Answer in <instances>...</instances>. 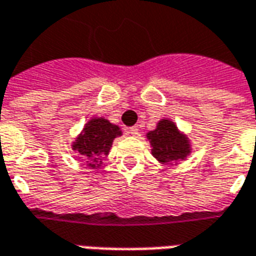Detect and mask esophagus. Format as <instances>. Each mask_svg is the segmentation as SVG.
<instances>
[{"label": "esophagus", "mask_w": 256, "mask_h": 256, "mask_svg": "<svg viewBox=\"0 0 256 256\" xmlns=\"http://www.w3.org/2000/svg\"><path fill=\"white\" fill-rule=\"evenodd\" d=\"M138 132H140V130L136 128V126L128 128V133L130 134V136H133V137H137V136H138Z\"/></svg>", "instance_id": "obj_1"}]
</instances>
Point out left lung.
Returning a JSON list of instances; mask_svg holds the SVG:
<instances>
[{
	"mask_svg": "<svg viewBox=\"0 0 256 256\" xmlns=\"http://www.w3.org/2000/svg\"><path fill=\"white\" fill-rule=\"evenodd\" d=\"M150 144V154L162 164L177 166L186 160L192 154V141L185 132L178 128L177 123L163 118L156 123L155 130L146 133Z\"/></svg>",
	"mask_w": 256,
	"mask_h": 256,
	"instance_id": "obj_1",
	"label": "left lung"
}]
</instances>
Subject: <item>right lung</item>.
Listing matches in <instances>:
<instances>
[{
  "instance_id": "1",
  "label": "right lung",
  "mask_w": 256,
  "mask_h": 256,
  "mask_svg": "<svg viewBox=\"0 0 256 256\" xmlns=\"http://www.w3.org/2000/svg\"><path fill=\"white\" fill-rule=\"evenodd\" d=\"M120 136L122 130L118 124L102 116L92 118L71 142V150L84 159L82 164L97 170L102 164V158L110 154L114 140Z\"/></svg>"
}]
</instances>
